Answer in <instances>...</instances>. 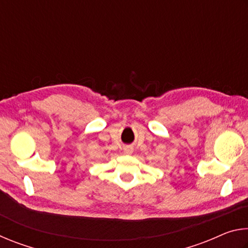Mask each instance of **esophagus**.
Wrapping results in <instances>:
<instances>
[{
  "label": "esophagus",
  "instance_id": "1",
  "mask_svg": "<svg viewBox=\"0 0 248 248\" xmlns=\"http://www.w3.org/2000/svg\"><path fill=\"white\" fill-rule=\"evenodd\" d=\"M132 152H133V148H132V146H124V153L125 155L132 154Z\"/></svg>",
  "mask_w": 248,
  "mask_h": 248
}]
</instances>
